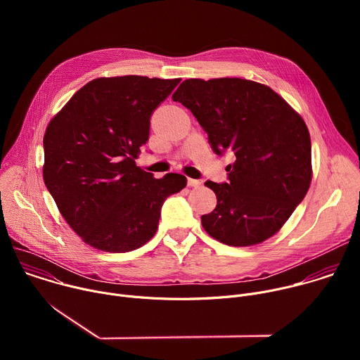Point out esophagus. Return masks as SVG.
<instances>
[{
  "label": "esophagus",
  "mask_w": 360,
  "mask_h": 360,
  "mask_svg": "<svg viewBox=\"0 0 360 360\" xmlns=\"http://www.w3.org/2000/svg\"><path fill=\"white\" fill-rule=\"evenodd\" d=\"M199 185H200V181H198V179H192V178H188V186L198 188Z\"/></svg>",
  "instance_id": "1"
}]
</instances>
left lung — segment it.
<instances>
[{
  "mask_svg": "<svg viewBox=\"0 0 360 360\" xmlns=\"http://www.w3.org/2000/svg\"><path fill=\"white\" fill-rule=\"evenodd\" d=\"M208 134L218 155L229 150L228 182L207 181L218 199L203 229L229 246L274 236L303 200L312 179L309 131L269 86L242 78L186 79L174 92Z\"/></svg>",
  "mask_w": 360,
  "mask_h": 360,
  "instance_id": "1",
  "label": "left lung"
}]
</instances>
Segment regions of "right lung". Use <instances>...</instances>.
<instances>
[{
	"instance_id": "obj_1",
	"label": "right lung",
	"mask_w": 360,
	"mask_h": 360,
	"mask_svg": "<svg viewBox=\"0 0 360 360\" xmlns=\"http://www.w3.org/2000/svg\"><path fill=\"white\" fill-rule=\"evenodd\" d=\"M179 81L96 78L48 124L45 186L89 246L112 253L141 248L158 229L164 200L186 186L181 174L155 179L135 164L149 136L152 112Z\"/></svg>"
}]
</instances>
